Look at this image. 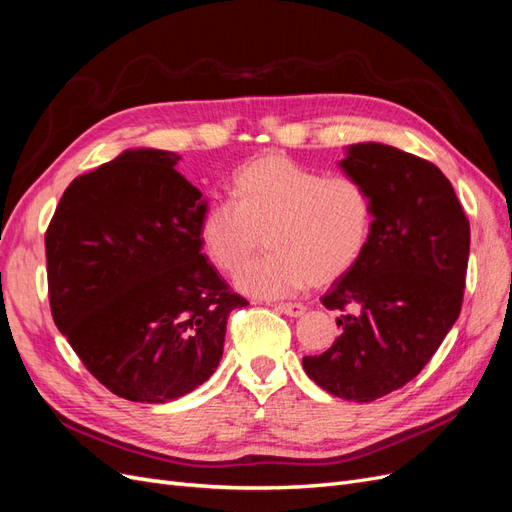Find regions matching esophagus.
<instances>
[{"label":"esophagus","mask_w":512,"mask_h":512,"mask_svg":"<svg viewBox=\"0 0 512 512\" xmlns=\"http://www.w3.org/2000/svg\"><path fill=\"white\" fill-rule=\"evenodd\" d=\"M275 309L290 318H299L305 314V307L301 303H280V305H275Z\"/></svg>","instance_id":"1"}]
</instances>
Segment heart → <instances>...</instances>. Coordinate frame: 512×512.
Wrapping results in <instances>:
<instances>
[{
  "label": "heart",
  "instance_id": "b5f03b06",
  "mask_svg": "<svg viewBox=\"0 0 512 512\" xmlns=\"http://www.w3.org/2000/svg\"><path fill=\"white\" fill-rule=\"evenodd\" d=\"M230 196L207 205L198 239L213 267L237 273L267 235L271 252L237 277V288L252 297H290L312 282L331 284L369 243L374 207L354 177L262 156L235 170Z\"/></svg>",
  "mask_w": 512,
  "mask_h": 512
}]
</instances>
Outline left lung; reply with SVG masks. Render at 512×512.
Instances as JSON below:
<instances>
[{
	"label": "left lung",
	"mask_w": 512,
	"mask_h": 512,
	"mask_svg": "<svg viewBox=\"0 0 512 512\" xmlns=\"http://www.w3.org/2000/svg\"><path fill=\"white\" fill-rule=\"evenodd\" d=\"M374 207L361 260L322 297L339 309L333 346L303 356L320 389L356 404L418 376L461 312L470 224L438 166L384 143L346 147L337 162Z\"/></svg>",
	"instance_id": "left-lung-1"
}]
</instances>
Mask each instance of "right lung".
Wrapping results in <instances>:
<instances>
[{"label": "right lung", "instance_id": "1", "mask_svg": "<svg viewBox=\"0 0 512 512\" xmlns=\"http://www.w3.org/2000/svg\"><path fill=\"white\" fill-rule=\"evenodd\" d=\"M179 160L126 149L74 179L44 239L57 329L108 391L141 404L207 382L228 314L247 305L203 254L207 198Z\"/></svg>", "mask_w": 512, "mask_h": 512}]
</instances>
